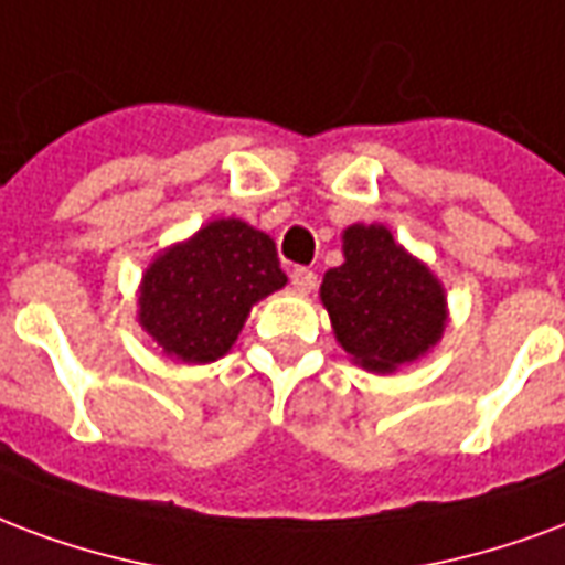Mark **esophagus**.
Listing matches in <instances>:
<instances>
[{
    "mask_svg": "<svg viewBox=\"0 0 565 565\" xmlns=\"http://www.w3.org/2000/svg\"><path fill=\"white\" fill-rule=\"evenodd\" d=\"M290 284H294L296 294L308 296L317 287V275L311 269H305V266H296V269L290 271Z\"/></svg>",
    "mask_w": 565,
    "mask_h": 565,
    "instance_id": "34e87169",
    "label": "esophagus"
}]
</instances>
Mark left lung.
<instances>
[{
	"label": "left lung",
	"instance_id": "1",
	"mask_svg": "<svg viewBox=\"0 0 565 565\" xmlns=\"http://www.w3.org/2000/svg\"><path fill=\"white\" fill-rule=\"evenodd\" d=\"M344 263L329 269L320 299L338 344L377 374L425 356L446 329V290L383 224L344 230Z\"/></svg>",
	"mask_w": 565,
	"mask_h": 565
}]
</instances>
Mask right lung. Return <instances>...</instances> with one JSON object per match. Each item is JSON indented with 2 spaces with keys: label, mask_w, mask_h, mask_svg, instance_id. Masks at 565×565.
<instances>
[{
  "label": "right lung",
  "mask_w": 565,
  "mask_h": 565,
  "mask_svg": "<svg viewBox=\"0 0 565 565\" xmlns=\"http://www.w3.org/2000/svg\"><path fill=\"white\" fill-rule=\"evenodd\" d=\"M284 284L275 242L263 230L239 218L209 221L149 263L137 320L167 356L203 365L236 344L250 308Z\"/></svg>",
  "instance_id": "1"
}]
</instances>
